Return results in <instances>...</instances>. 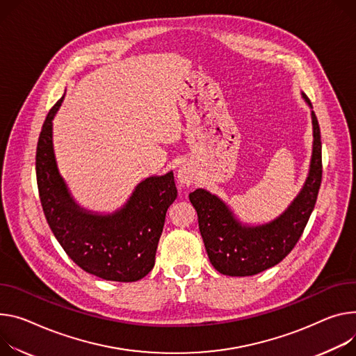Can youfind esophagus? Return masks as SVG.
Masks as SVG:
<instances>
[{
	"instance_id": "34e87169",
	"label": "esophagus",
	"mask_w": 356,
	"mask_h": 356,
	"mask_svg": "<svg viewBox=\"0 0 356 356\" xmlns=\"http://www.w3.org/2000/svg\"><path fill=\"white\" fill-rule=\"evenodd\" d=\"M177 179L180 181V184L183 186H191L193 183L196 181V175L195 172L191 170V168L188 166H181L179 170H177Z\"/></svg>"
}]
</instances>
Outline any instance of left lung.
Wrapping results in <instances>:
<instances>
[{
  "label": "left lung",
  "mask_w": 356,
  "mask_h": 356,
  "mask_svg": "<svg viewBox=\"0 0 356 356\" xmlns=\"http://www.w3.org/2000/svg\"><path fill=\"white\" fill-rule=\"evenodd\" d=\"M311 108L312 154L308 176L296 199L274 220L264 224L241 222L230 206L206 188L188 195L197 211L199 229L211 266L224 275H255L277 266L298 243L315 207L322 177L321 134L316 116Z\"/></svg>",
  "instance_id": "8db88e82"
}]
</instances>
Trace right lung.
<instances>
[{
	"label": "right lung",
	"instance_id": "add662e5",
	"mask_svg": "<svg viewBox=\"0 0 356 356\" xmlns=\"http://www.w3.org/2000/svg\"><path fill=\"white\" fill-rule=\"evenodd\" d=\"M63 96L49 111L37 146V181L49 227L71 260L106 281L132 282L154 266L166 211L177 197L173 172L142 180L127 202L113 213L81 207L59 175L52 120Z\"/></svg>",
	"mask_w": 356,
	"mask_h": 356
}]
</instances>
